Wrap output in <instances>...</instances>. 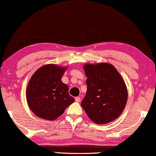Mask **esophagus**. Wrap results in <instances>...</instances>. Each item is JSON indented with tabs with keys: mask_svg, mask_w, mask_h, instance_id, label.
<instances>
[{
	"mask_svg": "<svg viewBox=\"0 0 156 156\" xmlns=\"http://www.w3.org/2000/svg\"><path fill=\"white\" fill-rule=\"evenodd\" d=\"M75 100H76V102H77V103H78V102H80V96H77V97H76L75 98Z\"/></svg>",
	"mask_w": 156,
	"mask_h": 156,
	"instance_id": "esophagus-1",
	"label": "esophagus"
}]
</instances>
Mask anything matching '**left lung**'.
<instances>
[{
	"mask_svg": "<svg viewBox=\"0 0 156 156\" xmlns=\"http://www.w3.org/2000/svg\"><path fill=\"white\" fill-rule=\"evenodd\" d=\"M87 79V93L81 106L90 119L98 124L117 119L126 104L128 92L122 76L112 65L84 66Z\"/></svg>",
	"mask_w": 156,
	"mask_h": 156,
	"instance_id": "left-lung-1",
	"label": "left lung"
}]
</instances>
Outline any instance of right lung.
<instances>
[{"instance_id": "1", "label": "right lung", "mask_w": 156, "mask_h": 156, "mask_svg": "<svg viewBox=\"0 0 156 156\" xmlns=\"http://www.w3.org/2000/svg\"><path fill=\"white\" fill-rule=\"evenodd\" d=\"M65 69L47 65L32 76L26 98L30 109L37 117L51 121L56 119L75 101L69 95L67 85L61 80Z\"/></svg>"}]
</instances>
